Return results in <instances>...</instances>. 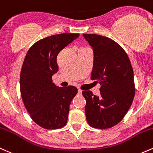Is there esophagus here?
Wrapping results in <instances>:
<instances>
[{
	"label": "esophagus",
	"mask_w": 153,
	"mask_h": 153,
	"mask_svg": "<svg viewBox=\"0 0 153 153\" xmlns=\"http://www.w3.org/2000/svg\"><path fill=\"white\" fill-rule=\"evenodd\" d=\"M78 94H82V91L80 90V89H78Z\"/></svg>",
	"instance_id": "34e87169"
}]
</instances>
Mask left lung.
I'll use <instances>...</instances> for the list:
<instances>
[{"label": "left lung", "instance_id": "8db88e82", "mask_svg": "<svg viewBox=\"0 0 153 153\" xmlns=\"http://www.w3.org/2000/svg\"><path fill=\"white\" fill-rule=\"evenodd\" d=\"M93 47L94 67L91 79L101 85V96L83 91L85 117L91 127L108 129L117 125L130 108L135 94L134 73L127 54L111 39L83 34Z\"/></svg>", "mask_w": 153, "mask_h": 153}]
</instances>
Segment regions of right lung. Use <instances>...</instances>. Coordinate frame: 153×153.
Listing matches in <instances>:
<instances>
[{"label":"right lung","instance_id":"add662e5","mask_svg":"<svg viewBox=\"0 0 153 153\" xmlns=\"http://www.w3.org/2000/svg\"><path fill=\"white\" fill-rule=\"evenodd\" d=\"M78 36L63 33L42 39L30 47L24 60L20 75L23 102L32 120L44 129H59L68 122L78 89L56 86L52 77L58 71L57 54Z\"/></svg>","mask_w":153,"mask_h":153}]
</instances>
